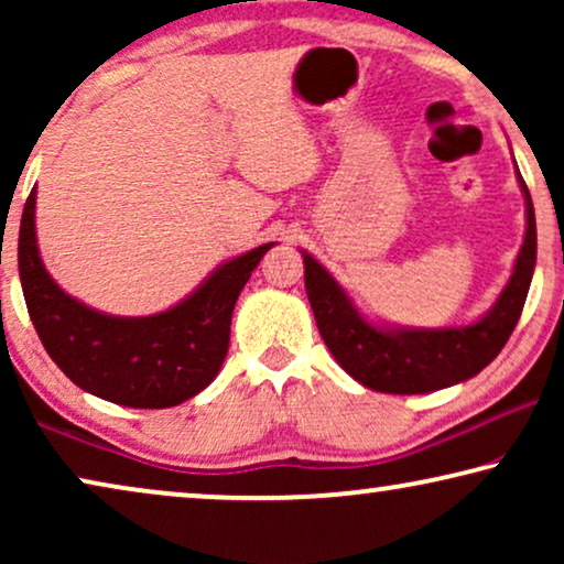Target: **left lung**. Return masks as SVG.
I'll list each match as a JSON object with an SVG mask.
<instances>
[{
  "label": "left lung",
  "instance_id": "1",
  "mask_svg": "<svg viewBox=\"0 0 564 564\" xmlns=\"http://www.w3.org/2000/svg\"><path fill=\"white\" fill-rule=\"evenodd\" d=\"M527 236L516 257L513 274L496 305L480 321L457 328L375 326L354 307L341 284L303 251L305 292L315 323L334 359L354 380L377 392L419 395L465 382L490 365L511 338L527 303L536 264V220L527 182Z\"/></svg>",
  "mask_w": 564,
  "mask_h": 564
}]
</instances>
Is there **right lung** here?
<instances>
[{
  "label": "right lung",
  "mask_w": 564,
  "mask_h": 564,
  "mask_svg": "<svg viewBox=\"0 0 564 564\" xmlns=\"http://www.w3.org/2000/svg\"><path fill=\"white\" fill-rule=\"evenodd\" d=\"M274 243L226 261L180 305L126 318L91 311L45 272L35 241V187L20 223L18 264L30 321L74 384L128 408H172L215 380L243 284Z\"/></svg>",
  "instance_id": "add662e5"
}]
</instances>
